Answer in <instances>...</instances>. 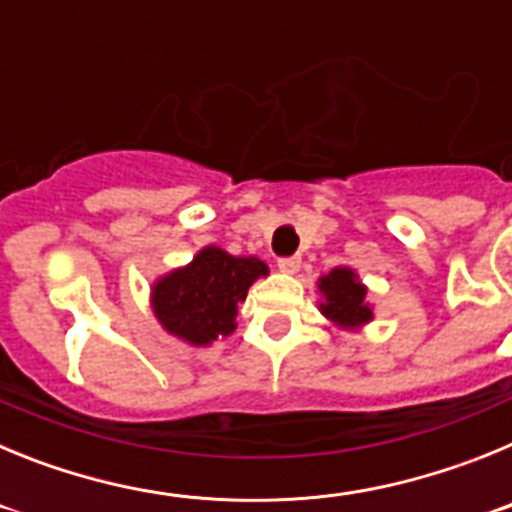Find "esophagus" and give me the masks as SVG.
I'll list each match as a JSON object with an SVG mask.
<instances>
[{"label": "esophagus", "mask_w": 512, "mask_h": 512, "mask_svg": "<svg viewBox=\"0 0 512 512\" xmlns=\"http://www.w3.org/2000/svg\"><path fill=\"white\" fill-rule=\"evenodd\" d=\"M300 256H284V259L277 261L279 271H284V274H297L300 271Z\"/></svg>", "instance_id": "1"}]
</instances>
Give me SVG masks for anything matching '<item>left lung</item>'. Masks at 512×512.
<instances>
[{"label": "left lung", "mask_w": 512, "mask_h": 512, "mask_svg": "<svg viewBox=\"0 0 512 512\" xmlns=\"http://www.w3.org/2000/svg\"><path fill=\"white\" fill-rule=\"evenodd\" d=\"M323 295L320 312L341 330H359L374 318L372 307L366 302V287L359 282L354 269L336 266V269L318 279Z\"/></svg>", "instance_id": "8db88e82"}]
</instances>
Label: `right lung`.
<instances>
[{"instance_id": "right-lung-1", "label": "right lung", "mask_w": 512, "mask_h": 512, "mask_svg": "<svg viewBox=\"0 0 512 512\" xmlns=\"http://www.w3.org/2000/svg\"><path fill=\"white\" fill-rule=\"evenodd\" d=\"M266 274L269 266L256 256H230L223 248L207 246L187 266L153 284V312L171 336L192 346H210L233 333L238 302Z\"/></svg>"}]
</instances>
